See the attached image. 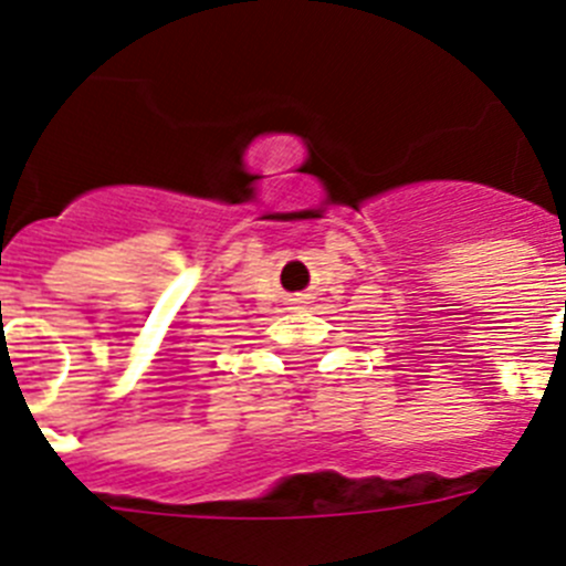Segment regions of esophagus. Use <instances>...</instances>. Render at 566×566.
<instances>
[{
    "label": "esophagus",
    "mask_w": 566,
    "mask_h": 566,
    "mask_svg": "<svg viewBox=\"0 0 566 566\" xmlns=\"http://www.w3.org/2000/svg\"><path fill=\"white\" fill-rule=\"evenodd\" d=\"M290 304H293V307H302V304H307V302H304V296H293L290 298Z\"/></svg>",
    "instance_id": "obj_1"
}]
</instances>
